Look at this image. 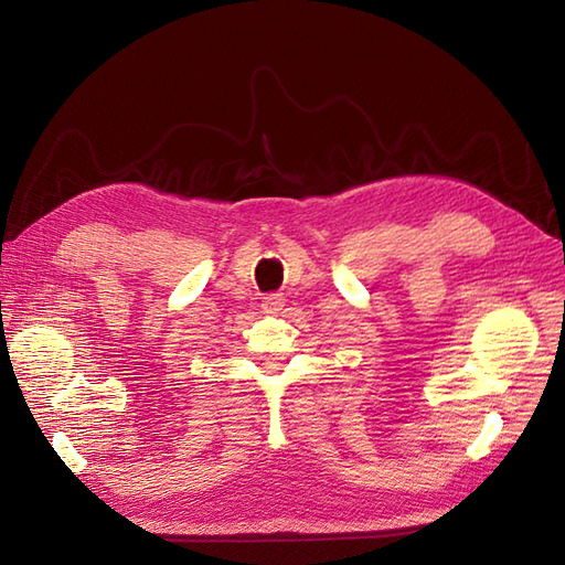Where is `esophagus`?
I'll list each match as a JSON object with an SVG mask.
<instances>
[{"label": "esophagus", "mask_w": 565, "mask_h": 565, "mask_svg": "<svg viewBox=\"0 0 565 565\" xmlns=\"http://www.w3.org/2000/svg\"><path fill=\"white\" fill-rule=\"evenodd\" d=\"M285 297L282 295H268V297H264V303H262V309H264V313H270V316H276V313H280L282 309H285Z\"/></svg>", "instance_id": "obj_1"}]
</instances>
